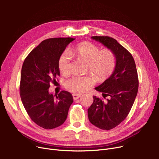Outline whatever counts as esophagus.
Segmentation results:
<instances>
[{
	"label": "esophagus",
	"mask_w": 159,
	"mask_h": 159,
	"mask_svg": "<svg viewBox=\"0 0 159 159\" xmlns=\"http://www.w3.org/2000/svg\"><path fill=\"white\" fill-rule=\"evenodd\" d=\"M81 95H82L80 94V93H73V94H72V96H73V99L74 100L78 99V98H80L81 97Z\"/></svg>",
	"instance_id": "esophagus-1"
}]
</instances>
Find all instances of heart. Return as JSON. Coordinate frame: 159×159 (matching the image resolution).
Listing matches in <instances>:
<instances>
[{
  "label": "heart",
  "mask_w": 159,
  "mask_h": 159,
  "mask_svg": "<svg viewBox=\"0 0 159 159\" xmlns=\"http://www.w3.org/2000/svg\"><path fill=\"white\" fill-rule=\"evenodd\" d=\"M79 58L88 61V69L97 76L99 80L107 79L113 74L116 66L113 52L109 49L101 50L90 42H81L74 49ZM70 57L68 52L62 53L58 60V68L61 74L68 75L71 72ZM97 78L93 74L85 76H72L65 81L67 89L74 93H81L93 85Z\"/></svg>",
  "instance_id": "heart-1"
}]
</instances>
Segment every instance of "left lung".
<instances>
[{
  "instance_id": "obj_1",
  "label": "left lung",
  "mask_w": 159,
  "mask_h": 159,
  "mask_svg": "<svg viewBox=\"0 0 159 159\" xmlns=\"http://www.w3.org/2000/svg\"><path fill=\"white\" fill-rule=\"evenodd\" d=\"M93 40L102 43L111 50L116 59L115 68L108 79L95 88L102 92L106 102L93 96V102L88 109L89 121L103 130L117 127L127 117L134 103L139 88L135 62L127 50L113 38L92 36Z\"/></svg>"
}]
</instances>
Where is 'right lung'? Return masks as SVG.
Masks as SVG:
<instances>
[{
	"label": "right lung",
	"mask_w": 159,
	"mask_h": 159,
	"mask_svg": "<svg viewBox=\"0 0 159 159\" xmlns=\"http://www.w3.org/2000/svg\"><path fill=\"white\" fill-rule=\"evenodd\" d=\"M72 38H54L42 41L24 61L21 70L20 94L22 104L38 126L52 129L63 124L73 103L72 95L61 91L49 92L51 83L60 75L58 60Z\"/></svg>",
	"instance_id": "right-lung-1"
}]
</instances>
